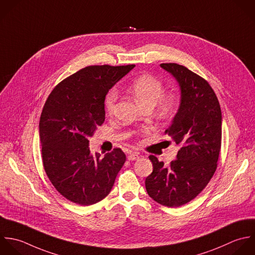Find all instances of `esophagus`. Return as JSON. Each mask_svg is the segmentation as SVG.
<instances>
[{"label": "esophagus", "mask_w": 255, "mask_h": 255, "mask_svg": "<svg viewBox=\"0 0 255 255\" xmlns=\"http://www.w3.org/2000/svg\"><path fill=\"white\" fill-rule=\"evenodd\" d=\"M139 158H140L139 154H138V153H135V152H131V153H129L128 156H127V159H128L129 161H135V160H138Z\"/></svg>", "instance_id": "esophagus-1"}]
</instances>
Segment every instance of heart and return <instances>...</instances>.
Here are the masks:
<instances>
[{
	"mask_svg": "<svg viewBox=\"0 0 255 255\" xmlns=\"http://www.w3.org/2000/svg\"><path fill=\"white\" fill-rule=\"evenodd\" d=\"M130 89L142 105L152 107L157 104L158 111L162 115L170 113L175 106L176 99L174 94H162L164 90L163 82L149 73H144L136 77L131 82ZM117 99L118 92L113 88L107 93L104 101L105 110L108 114H112L114 112Z\"/></svg>",
	"mask_w": 255,
	"mask_h": 255,
	"instance_id": "b5f03b06",
	"label": "heart"
}]
</instances>
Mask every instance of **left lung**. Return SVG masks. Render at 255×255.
Returning a JSON list of instances; mask_svg holds the SVG:
<instances>
[{"label": "left lung", "instance_id": "left-lung-1", "mask_svg": "<svg viewBox=\"0 0 255 255\" xmlns=\"http://www.w3.org/2000/svg\"><path fill=\"white\" fill-rule=\"evenodd\" d=\"M179 83L181 101L165 131L180 150L165 167L150 155L153 172L146 178L148 195L158 204L178 208L194 200L213 178L222 146V110L218 97L200 75L177 63H161Z\"/></svg>", "mask_w": 255, "mask_h": 255}]
</instances>
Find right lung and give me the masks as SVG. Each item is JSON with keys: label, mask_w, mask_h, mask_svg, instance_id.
Returning <instances> with one entry per match:
<instances>
[{"label": "right lung", "mask_w": 255, "mask_h": 255, "mask_svg": "<svg viewBox=\"0 0 255 255\" xmlns=\"http://www.w3.org/2000/svg\"><path fill=\"white\" fill-rule=\"evenodd\" d=\"M134 66L84 67L59 82L44 103L39 119L43 168L56 191L72 203L90 206L103 200L126 161L120 148L104 157L91 154L88 137L105 120L109 89Z\"/></svg>", "instance_id": "add662e5"}]
</instances>
